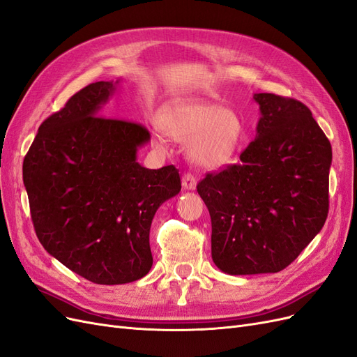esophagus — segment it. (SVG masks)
I'll list each match as a JSON object with an SVG mask.
<instances>
[{
  "mask_svg": "<svg viewBox=\"0 0 357 357\" xmlns=\"http://www.w3.org/2000/svg\"><path fill=\"white\" fill-rule=\"evenodd\" d=\"M181 185H183V188L188 189V190H195L197 189V178H195V176L190 174V172H186V174H183Z\"/></svg>",
  "mask_w": 357,
  "mask_h": 357,
  "instance_id": "1",
  "label": "esophagus"
}]
</instances>
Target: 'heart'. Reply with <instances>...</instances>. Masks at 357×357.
<instances>
[{
	"label": "heart",
	"mask_w": 357,
	"mask_h": 357,
	"mask_svg": "<svg viewBox=\"0 0 357 357\" xmlns=\"http://www.w3.org/2000/svg\"><path fill=\"white\" fill-rule=\"evenodd\" d=\"M159 122L167 135L188 144L189 158L197 165L218 169L228 164L240 146L243 122L235 112L198 98L171 102L162 110ZM156 146L167 147L160 132L153 135Z\"/></svg>",
	"instance_id": "heart-1"
}]
</instances>
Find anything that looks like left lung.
<instances>
[{
    "label": "left lung",
    "mask_w": 357,
    "mask_h": 357,
    "mask_svg": "<svg viewBox=\"0 0 357 357\" xmlns=\"http://www.w3.org/2000/svg\"><path fill=\"white\" fill-rule=\"evenodd\" d=\"M261 119L240 162L197 190L211 218V257L231 275L278 273L320 232L329 211L332 147L305 104L255 93Z\"/></svg>",
    "instance_id": "obj_1"
}]
</instances>
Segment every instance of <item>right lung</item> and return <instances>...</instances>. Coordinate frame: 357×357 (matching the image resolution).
Instances as JSON below:
<instances>
[{"label":"right lung","mask_w":357,"mask_h":357,"mask_svg":"<svg viewBox=\"0 0 357 357\" xmlns=\"http://www.w3.org/2000/svg\"><path fill=\"white\" fill-rule=\"evenodd\" d=\"M96 82L38 128L24 159L31 219L46 252L96 284H125L153 265L149 234L156 210L181 189L178 169L137 162L150 134L101 116L116 91Z\"/></svg>","instance_id":"1"}]
</instances>
